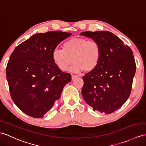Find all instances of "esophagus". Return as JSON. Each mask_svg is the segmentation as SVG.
<instances>
[{"label": "esophagus", "instance_id": "1", "mask_svg": "<svg viewBox=\"0 0 146 146\" xmlns=\"http://www.w3.org/2000/svg\"><path fill=\"white\" fill-rule=\"evenodd\" d=\"M76 77H77V75H75V74H72V79H76Z\"/></svg>", "mask_w": 146, "mask_h": 146}]
</instances>
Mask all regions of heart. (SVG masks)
Returning <instances> with one entry per match:
<instances>
[{
    "label": "heart",
    "mask_w": 146,
    "mask_h": 146,
    "mask_svg": "<svg viewBox=\"0 0 146 146\" xmlns=\"http://www.w3.org/2000/svg\"><path fill=\"white\" fill-rule=\"evenodd\" d=\"M52 58L56 66L66 71L73 61V72H90L98 67L101 59V48L98 42L86 38H74L66 41L63 48H56Z\"/></svg>",
    "instance_id": "b5f03b06"
}]
</instances>
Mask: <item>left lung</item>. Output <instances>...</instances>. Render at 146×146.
Instances as JSON below:
<instances>
[{
    "label": "left lung",
    "instance_id": "8db88e82",
    "mask_svg": "<svg viewBox=\"0 0 146 146\" xmlns=\"http://www.w3.org/2000/svg\"><path fill=\"white\" fill-rule=\"evenodd\" d=\"M80 35L97 41L101 48L98 67L82 78V95L94 111L110 114L121 107L130 95L136 69L133 51L110 31Z\"/></svg>",
    "mask_w": 146,
    "mask_h": 146
}]
</instances>
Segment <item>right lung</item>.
I'll list each match as a JSON object with an SVG mask.
<instances>
[{
  "instance_id": "obj_1",
  "label": "right lung",
  "mask_w": 146,
  "mask_h": 146,
  "mask_svg": "<svg viewBox=\"0 0 146 146\" xmlns=\"http://www.w3.org/2000/svg\"><path fill=\"white\" fill-rule=\"evenodd\" d=\"M71 35L57 31L35 34L10 55L6 67L10 96L26 115L43 117L71 80L70 74L60 70L52 58L57 46Z\"/></svg>"
}]
</instances>
